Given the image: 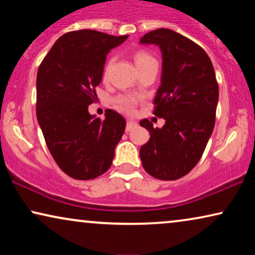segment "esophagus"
Masks as SVG:
<instances>
[{"mask_svg": "<svg viewBox=\"0 0 255 255\" xmlns=\"http://www.w3.org/2000/svg\"><path fill=\"white\" fill-rule=\"evenodd\" d=\"M135 127H137V123H135L134 121L128 120V121L127 122V128H125V131L130 132L131 130H133V128H134Z\"/></svg>", "mask_w": 255, "mask_h": 255, "instance_id": "34e87169", "label": "esophagus"}]
</instances>
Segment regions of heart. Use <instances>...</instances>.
Instances as JSON below:
<instances>
[{"label":"heart","instance_id":"b5f03b06","mask_svg":"<svg viewBox=\"0 0 255 255\" xmlns=\"http://www.w3.org/2000/svg\"><path fill=\"white\" fill-rule=\"evenodd\" d=\"M152 60H154V58H153L152 55H149L147 52L145 51H138L137 53L134 54V62L135 65H137V67ZM111 64H113V59H110V60L106 64V66H104V71H103L104 76L108 75V72H109ZM114 103H115V107H116L120 111H122V113L133 114L135 110V107H137V99H135L134 96L128 95V94H123V95H118L116 99L114 100Z\"/></svg>","mask_w":255,"mask_h":255}]
</instances>
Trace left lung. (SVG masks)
<instances>
[{"instance_id": "1", "label": "left lung", "mask_w": 255, "mask_h": 255, "mask_svg": "<svg viewBox=\"0 0 255 255\" xmlns=\"http://www.w3.org/2000/svg\"><path fill=\"white\" fill-rule=\"evenodd\" d=\"M140 44L161 50V85L153 114L166 123L154 128L148 120L140 122L151 137L139 154L149 175L177 180L197 165L214 131L219 94L215 69L200 45L173 30L151 31Z\"/></svg>"}]
</instances>
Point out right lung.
Listing matches in <instances>:
<instances>
[{
  "instance_id": "1",
  "label": "right lung",
  "mask_w": 255,
  "mask_h": 255,
  "mask_svg": "<svg viewBox=\"0 0 255 255\" xmlns=\"http://www.w3.org/2000/svg\"><path fill=\"white\" fill-rule=\"evenodd\" d=\"M128 36L96 30L65 33L55 41L37 73V120L54 161L75 180H92L110 168L124 133V117L107 109L92 116L107 54Z\"/></svg>"
}]
</instances>
